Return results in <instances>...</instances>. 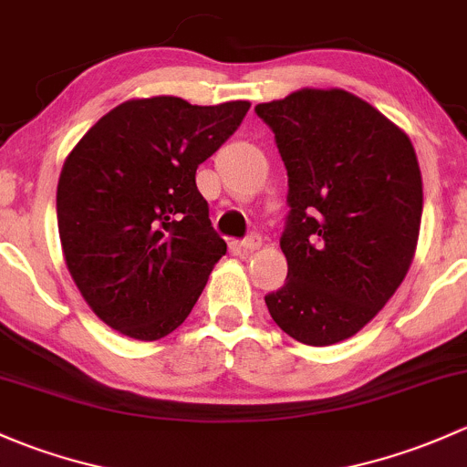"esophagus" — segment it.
Wrapping results in <instances>:
<instances>
[{
  "label": "esophagus",
  "instance_id": "esophagus-1",
  "mask_svg": "<svg viewBox=\"0 0 467 467\" xmlns=\"http://www.w3.org/2000/svg\"><path fill=\"white\" fill-rule=\"evenodd\" d=\"M263 247V238L258 234H254V235H247V238L243 240V243H240V249H243V252H256V249H261Z\"/></svg>",
  "mask_w": 467,
  "mask_h": 467
}]
</instances>
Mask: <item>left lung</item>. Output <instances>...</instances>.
<instances>
[{
	"instance_id": "8db88e82",
	"label": "left lung",
	"mask_w": 467,
	"mask_h": 467,
	"mask_svg": "<svg viewBox=\"0 0 467 467\" xmlns=\"http://www.w3.org/2000/svg\"><path fill=\"white\" fill-rule=\"evenodd\" d=\"M287 168V281L265 296L307 346L353 337L400 287L416 254L422 177L410 137L350 91L304 88L256 105Z\"/></svg>"
}]
</instances>
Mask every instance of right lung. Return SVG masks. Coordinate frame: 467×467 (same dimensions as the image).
<instances>
[{
    "instance_id": "add662e5",
    "label": "right lung",
    "mask_w": 467,
    "mask_h": 467,
    "mask_svg": "<svg viewBox=\"0 0 467 467\" xmlns=\"http://www.w3.org/2000/svg\"><path fill=\"white\" fill-rule=\"evenodd\" d=\"M249 105L130 99L67 155L56 193L62 254L109 328L155 341L191 315L227 254L195 171L238 130Z\"/></svg>"
}]
</instances>
